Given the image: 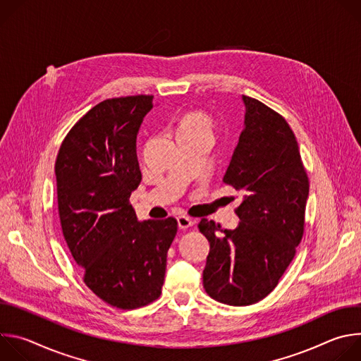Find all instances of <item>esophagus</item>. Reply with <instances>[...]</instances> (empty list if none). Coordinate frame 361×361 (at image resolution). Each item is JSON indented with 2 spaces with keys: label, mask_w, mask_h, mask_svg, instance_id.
I'll return each instance as SVG.
<instances>
[{
  "label": "esophagus",
  "mask_w": 361,
  "mask_h": 361,
  "mask_svg": "<svg viewBox=\"0 0 361 361\" xmlns=\"http://www.w3.org/2000/svg\"><path fill=\"white\" fill-rule=\"evenodd\" d=\"M177 221H178V227L181 230H185V228H188V227H191L194 224V221L190 217H187V216H178Z\"/></svg>",
  "instance_id": "obj_1"
}]
</instances>
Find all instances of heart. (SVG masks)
<instances>
[{"mask_svg":"<svg viewBox=\"0 0 361 361\" xmlns=\"http://www.w3.org/2000/svg\"><path fill=\"white\" fill-rule=\"evenodd\" d=\"M178 131H204L212 134L213 120L207 113L201 110H192L183 116V118L180 120Z\"/></svg>","mask_w":361,"mask_h":361,"instance_id":"heart-1","label":"heart"}]
</instances>
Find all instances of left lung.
Returning <instances> with one entry per match:
<instances>
[{
	"mask_svg": "<svg viewBox=\"0 0 361 361\" xmlns=\"http://www.w3.org/2000/svg\"><path fill=\"white\" fill-rule=\"evenodd\" d=\"M244 128L223 181L244 195L240 224L221 230L201 219L210 243L202 286L212 298L250 305L267 297L295 255L305 226L308 177L284 117L243 95Z\"/></svg>",
	"mask_w": 361,
	"mask_h": 361,
	"instance_id": "8db88e82",
	"label": "left lung"
}]
</instances>
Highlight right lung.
I'll return each instance as SVG.
<instances>
[{
  "mask_svg": "<svg viewBox=\"0 0 361 361\" xmlns=\"http://www.w3.org/2000/svg\"><path fill=\"white\" fill-rule=\"evenodd\" d=\"M152 95L98 102L68 131L56 160L64 238L85 286L121 308L156 301L177 220L137 221L130 202L141 183L135 141Z\"/></svg>",
  "mask_w": 361,
  "mask_h": 361,
  "instance_id": "1",
  "label": "right lung"
}]
</instances>
